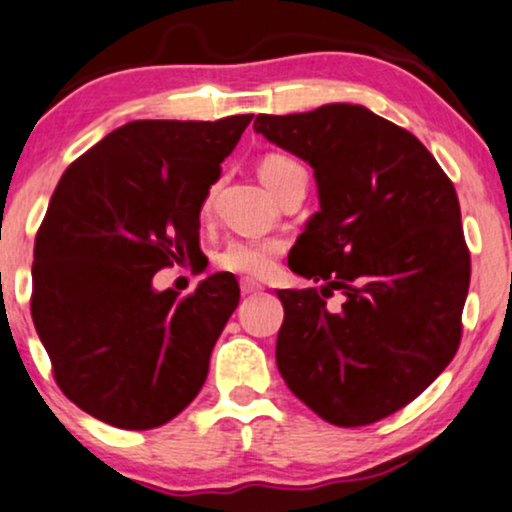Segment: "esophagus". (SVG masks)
<instances>
[{
    "instance_id": "obj_1",
    "label": "esophagus",
    "mask_w": 512,
    "mask_h": 512,
    "mask_svg": "<svg viewBox=\"0 0 512 512\" xmlns=\"http://www.w3.org/2000/svg\"><path fill=\"white\" fill-rule=\"evenodd\" d=\"M260 290H264L262 283H255V281H250V278H243V281H241V293H243V295L260 293Z\"/></svg>"
}]
</instances>
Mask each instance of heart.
<instances>
[{"instance_id":"obj_1","label":"heart","mask_w":512,"mask_h":512,"mask_svg":"<svg viewBox=\"0 0 512 512\" xmlns=\"http://www.w3.org/2000/svg\"><path fill=\"white\" fill-rule=\"evenodd\" d=\"M260 177L269 191L278 196L283 186H288L293 179H307V170L295 158L283 153L264 155L260 163ZM210 208V196L205 198L203 212ZM283 252L281 241H271V238H234L217 252L215 264L229 274L245 276V278H264L274 269L276 257Z\"/></svg>"}]
</instances>
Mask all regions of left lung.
<instances>
[{"instance_id": "left-lung-1", "label": "left lung", "mask_w": 512, "mask_h": 512, "mask_svg": "<svg viewBox=\"0 0 512 512\" xmlns=\"http://www.w3.org/2000/svg\"><path fill=\"white\" fill-rule=\"evenodd\" d=\"M255 132L314 167L321 210L290 269L321 288L276 290V366L340 428L392 416L454 359L470 252L451 179L420 141L364 106L257 115ZM335 289L340 310L325 302Z\"/></svg>"}]
</instances>
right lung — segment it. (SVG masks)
I'll use <instances>...</instances> for the list:
<instances>
[{"label": "right lung", "instance_id": "right-lung-1", "mask_svg": "<svg viewBox=\"0 0 512 512\" xmlns=\"http://www.w3.org/2000/svg\"><path fill=\"white\" fill-rule=\"evenodd\" d=\"M252 115L134 120L63 172L35 238L30 312L56 385L122 430L165 425L196 399L238 307L236 278L191 295L153 276L200 252V208Z\"/></svg>", "mask_w": 512, "mask_h": 512}]
</instances>
